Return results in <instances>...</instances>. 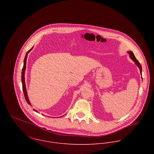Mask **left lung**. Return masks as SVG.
I'll use <instances>...</instances> for the list:
<instances>
[{"label":"left lung","instance_id":"obj_1","mask_svg":"<svg viewBox=\"0 0 154 154\" xmlns=\"http://www.w3.org/2000/svg\"><path fill=\"white\" fill-rule=\"evenodd\" d=\"M128 54H129V56H130L131 58L133 60V61L136 63V65L137 66L139 67L140 72V73L142 74V66L140 65V63L138 62V60H137L136 59V57H134V54L133 53V52H132V51H128Z\"/></svg>","mask_w":154,"mask_h":154}]
</instances>
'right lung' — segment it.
I'll use <instances>...</instances> for the list:
<instances>
[{
  "mask_svg": "<svg viewBox=\"0 0 154 154\" xmlns=\"http://www.w3.org/2000/svg\"><path fill=\"white\" fill-rule=\"evenodd\" d=\"M33 48V47L30 49L29 50L27 53H26V55H25V59H24V61H23V68H22V76H21V79H22V89H23V94H24V97H25V100L28 103V104H30V103H29V101L28 100V96H27V93H26V87H25V68H26V58H27V56H28V53ZM35 111H37L36 110H34Z\"/></svg>",
  "mask_w": 154,
  "mask_h": 154,
  "instance_id": "1",
  "label": "right lung"
}]
</instances>
